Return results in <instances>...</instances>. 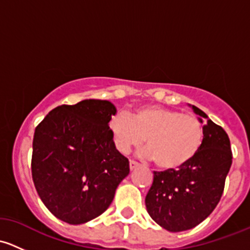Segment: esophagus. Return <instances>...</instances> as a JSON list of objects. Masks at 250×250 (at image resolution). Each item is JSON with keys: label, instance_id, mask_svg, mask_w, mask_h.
I'll use <instances>...</instances> for the list:
<instances>
[{"label": "esophagus", "instance_id": "1", "mask_svg": "<svg viewBox=\"0 0 250 250\" xmlns=\"http://www.w3.org/2000/svg\"><path fill=\"white\" fill-rule=\"evenodd\" d=\"M138 167H139V163L135 162V161H129V168H130V170L137 169Z\"/></svg>", "mask_w": 250, "mask_h": 250}]
</instances>
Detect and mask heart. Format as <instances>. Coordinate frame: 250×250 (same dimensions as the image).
I'll use <instances>...</instances> for the list:
<instances>
[{
  "label": "heart",
  "instance_id": "b5f03b06",
  "mask_svg": "<svg viewBox=\"0 0 250 250\" xmlns=\"http://www.w3.org/2000/svg\"><path fill=\"white\" fill-rule=\"evenodd\" d=\"M109 130L122 153L146 139L147 148L141 155L163 170L178 169L190 162L203 141V127L197 117L157 105L141 106L132 117L116 113L110 118Z\"/></svg>",
  "mask_w": 250,
  "mask_h": 250
}]
</instances>
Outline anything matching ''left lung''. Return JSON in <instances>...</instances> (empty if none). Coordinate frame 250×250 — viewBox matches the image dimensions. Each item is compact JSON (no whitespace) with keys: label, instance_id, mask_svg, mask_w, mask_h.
<instances>
[{"label":"left lung","instance_id":"obj_1","mask_svg":"<svg viewBox=\"0 0 250 250\" xmlns=\"http://www.w3.org/2000/svg\"><path fill=\"white\" fill-rule=\"evenodd\" d=\"M203 123V141L197 155L176 170L153 172L145 198L151 218L170 232L190 230L215 209L232 165L230 139L220 125L188 105Z\"/></svg>","mask_w":250,"mask_h":250}]
</instances>
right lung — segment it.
<instances>
[{"label":"right lung","instance_id":"add662e5","mask_svg":"<svg viewBox=\"0 0 250 250\" xmlns=\"http://www.w3.org/2000/svg\"><path fill=\"white\" fill-rule=\"evenodd\" d=\"M107 100L60 105L36 127L31 172L48 210L71 225L88 223L110 207L129 162L113 144Z\"/></svg>","mask_w":250,"mask_h":250}]
</instances>
